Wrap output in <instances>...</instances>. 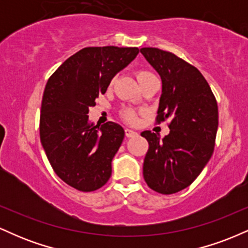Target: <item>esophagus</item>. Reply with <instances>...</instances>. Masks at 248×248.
Instances as JSON below:
<instances>
[{
    "instance_id": "esophagus-1",
    "label": "esophagus",
    "mask_w": 248,
    "mask_h": 248,
    "mask_svg": "<svg viewBox=\"0 0 248 248\" xmlns=\"http://www.w3.org/2000/svg\"><path fill=\"white\" fill-rule=\"evenodd\" d=\"M124 134H126L127 138H133V136L138 135V133L134 132L132 129H129V128H126V129H124Z\"/></svg>"
}]
</instances>
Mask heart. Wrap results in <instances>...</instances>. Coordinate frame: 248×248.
I'll use <instances>...</instances> for the list:
<instances>
[{
  "label": "heart",
  "mask_w": 248,
  "mask_h": 248,
  "mask_svg": "<svg viewBox=\"0 0 248 248\" xmlns=\"http://www.w3.org/2000/svg\"><path fill=\"white\" fill-rule=\"evenodd\" d=\"M135 76H136V79H138V81L141 84L142 81L146 80L147 78H149V77H152L154 75L152 72H149V71H147V70H139V71H136ZM121 118L124 119V120L126 122H128V124H135V122L138 121V115H136V113L132 109H124V110H122Z\"/></svg>",
  "instance_id": "obj_1"
}]
</instances>
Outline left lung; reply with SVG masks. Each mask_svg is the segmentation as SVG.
<instances>
[{
    "label": "left lung",
    "instance_id": "obj_1",
    "mask_svg": "<svg viewBox=\"0 0 248 248\" xmlns=\"http://www.w3.org/2000/svg\"><path fill=\"white\" fill-rule=\"evenodd\" d=\"M162 79L156 122L168 120L170 133L160 140L141 133L149 143L143 162L147 186L162 195L186 189L211 158L218 128V106L203 75L189 62L157 47H142Z\"/></svg>",
    "mask_w": 248,
    "mask_h": 248
}]
</instances>
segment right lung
<instances>
[{"instance_id": "obj_1", "label": "right lung", "mask_w": 248, "mask_h": 248, "mask_svg": "<svg viewBox=\"0 0 248 248\" xmlns=\"http://www.w3.org/2000/svg\"><path fill=\"white\" fill-rule=\"evenodd\" d=\"M138 53V47H84L46 82L39 118L42 146L57 176L79 191H95L112 175L124 130L112 121L93 126L88 109Z\"/></svg>"}]
</instances>
